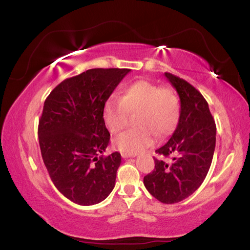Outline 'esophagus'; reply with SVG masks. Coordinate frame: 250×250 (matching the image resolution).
I'll return each instance as SVG.
<instances>
[{
  "instance_id": "1",
  "label": "esophagus",
  "mask_w": 250,
  "mask_h": 250,
  "mask_svg": "<svg viewBox=\"0 0 250 250\" xmlns=\"http://www.w3.org/2000/svg\"><path fill=\"white\" fill-rule=\"evenodd\" d=\"M122 157L124 159H127V158H130V157H135L134 155H129V154H122Z\"/></svg>"
}]
</instances>
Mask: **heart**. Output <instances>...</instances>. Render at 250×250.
<instances>
[{"label": "heart", "instance_id": "heart-1", "mask_svg": "<svg viewBox=\"0 0 250 250\" xmlns=\"http://www.w3.org/2000/svg\"><path fill=\"white\" fill-rule=\"evenodd\" d=\"M136 112L137 126L121 134L114 147L124 154H137L151 146L156 135L164 138L171 134L180 116V103L172 89L138 80L126 86L121 98L109 96L103 106L105 125L112 134L120 133L127 124L129 114Z\"/></svg>", "mask_w": 250, "mask_h": 250}]
</instances>
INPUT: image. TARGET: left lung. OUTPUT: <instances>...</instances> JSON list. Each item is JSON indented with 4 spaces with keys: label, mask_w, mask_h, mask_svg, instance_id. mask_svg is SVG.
I'll list each match as a JSON object with an SVG mask.
<instances>
[{
    "label": "left lung",
    "mask_w": 250,
    "mask_h": 250,
    "mask_svg": "<svg viewBox=\"0 0 250 250\" xmlns=\"http://www.w3.org/2000/svg\"><path fill=\"white\" fill-rule=\"evenodd\" d=\"M177 90L181 111L171 138L156 152L171 157V163L154 158L155 169L144 177L148 192L166 204L187 199L202 185L211 167L216 125L203 95L183 79L166 72Z\"/></svg>",
    "instance_id": "left-lung-1"
}]
</instances>
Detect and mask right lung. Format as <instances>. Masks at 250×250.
Returning a JSON list of instances; mask_svg holds the SVG:
<instances>
[{
    "mask_svg": "<svg viewBox=\"0 0 250 250\" xmlns=\"http://www.w3.org/2000/svg\"><path fill=\"white\" fill-rule=\"evenodd\" d=\"M129 71L86 70L59 83L43 103L38 124L43 164L57 189L79 205L102 202L115 186L121 154L100 156L109 142L103 106Z\"/></svg>",
    "mask_w": 250,
    "mask_h": 250,
    "instance_id": "1",
    "label": "right lung"
}]
</instances>
